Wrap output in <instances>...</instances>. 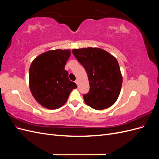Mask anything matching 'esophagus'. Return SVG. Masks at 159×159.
<instances>
[{
  "label": "esophagus",
  "instance_id": "obj_1",
  "mask_svg": "<svg viewBox=\"0 0 159 159\" xmlns=\"http://www.w3.org/2000/svg\"><path fill=\"white\" fill-rule=\"evenodd\" d=\"M75 84H76L77 85H78V82H79V81H78V79H77V80H75Z\"/></svg>",
  "mask_w": 159,
  "mask_h": 159
}]
</instances>
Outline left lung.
Instances as JSON below:
<instances>
[{
    "mask_svg": "<svg viewBox=\"0 0 159 159\" xmlns=\"http://www.w3.org/2000/svg\"><path fill=\"white\" fill-rule=\"evenodd\" d=\"M72 53L88 74L90 88L83 95L85 103L97 110L111 106L119 97L123 82L117 59L98 48L74 49Z\"/></svg>",
    "mask_w": 159,
    "mask_h": 159,
    "instance_id": "8db88e82",
    "label": "left lung"
}]
</instances>
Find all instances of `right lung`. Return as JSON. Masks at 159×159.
Here are the masks:
<instances>
[{"label":"right lung","mask_w":159,"mask_h":159,"mask_svg":"<svg viewBox=\"0 0 159 159\" xmlns=\"http://www.w3.org/2000/svg\"><path fill=\"white\" fill-rule=\"evenodd\" d=\"M71 52L68 50H50L38 56L29 70V85L32 95L43 107L56 109L61 107L77 85L65 70Z\"/></svg>","instance_id":"add662e5"}]
</instances>
